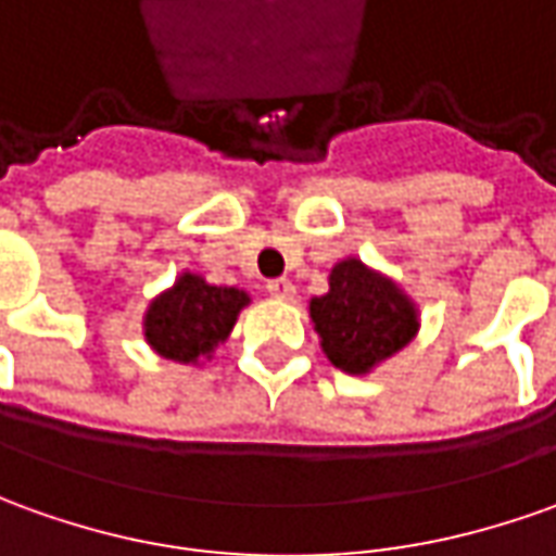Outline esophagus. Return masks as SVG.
<instances>
[{
	"label": "esophagus",
	"mask_w": 556,
	"mask_h": 556,
	"mask_svg": "<svg viewBox=\"0 0 556 556\" xmlns=\"http://www.w3.org/2000/svg\"><path fill=\"white\" fill-rule=\"evenodd\" d=\"M267 292H270V298H279V301H292L294 298L292 279H270V282H267Z\"/></svg>",
	"instance_id": "1"
}]
</instances>
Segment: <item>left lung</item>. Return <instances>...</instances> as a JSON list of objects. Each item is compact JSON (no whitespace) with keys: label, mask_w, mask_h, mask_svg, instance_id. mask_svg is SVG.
Here are the masks:
<instances>
[{"label":"left lung","mask_w":556,"mask_h":556,"mask_svg":"<svg viewBox=\"0 0 556 556\" xmlns=\"http://www.w3.org/2000/svg\"><path fill=\"white\" fill-rule=\"evenodd\" d=\"M309 319L328 362L356 377L405 350L420 331L410 294L358 258L331 267L328 292L309 298Z\"/></svg>","instance_id":"1"}]
</instances>
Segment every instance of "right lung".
Wrapping results in <instances>:
<instances>
[{
    "label": "right lung",
    "mask_w": 556,
    "mask_h": 556,
    "mask_svg": "<svg viewBox=\"0 0 556 556\" xmlns=\"http://www.w3.org/2000/svg\"><path fill=\"white\" fill-rule=\"evenodd\" d=\"M249 292L233 286H213L200 274L182 270L176 282L157 294L142 316L146 343L161 358L179 365H203L218 343L228 341Z\"/></svg>",
    "instance_id": "obj_1"
}]
</instances>
